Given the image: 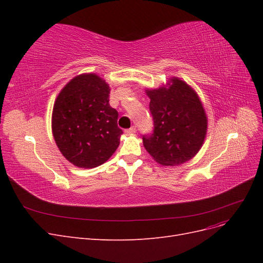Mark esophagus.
I'll return each instance as SVG.
<instances>
[{
    "mask_svg": "<svg viewBox=\"0 0 263 263\" xmlns=\"http://www.w3.org/2000/svg\"><path fill=\"white\" fill-rule=\"evenodd\" d=\"M136 127H130V128H128V129H126L125 130V133L126 134H135V133H136Z\"/></svg>",
    "mask_w": 263,
    "mask_h": 263,
    "instance_id": "34e87169",
    "label": "esophagus"
}]
</instances>
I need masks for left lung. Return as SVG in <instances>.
I'll return each instance as SVG.
<instances>
[{"label":"left lung","instance_id":"obj_1","mask_svg":"<svg viewBox=\"0 0 263 263\" xmlns=\"http://www.w3.org/2000/svg\"><path fill=\"white\" fill-rule=\"evenodd\" d=\"M150 99L154 132L144 135V147L162 165H179L200 151L208 132L202 102L196 92L178 78L166 86L146 90Z\"/></svg>","mask_w":263,"mask_h":263}]
</instances>
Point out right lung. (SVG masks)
<instances>
[{
  "label": "right lung",
  "mask_w": 263,
  "mask_h": 263,
  "mask_svg": "<svg viewBox=\"0 0 263 263\" xmlns=\"http://www.w3.org/2000/svg\"><path fill=\"white\" fill-rule=\"evenodd\" d=\"M109 86L94 73L73 78L55 99L51 127L55 144L79 168L107 161L119 146L123 130L118 113L109 105Z\"/></svg>",
  "instance_id": "obj_1"
}]
</instances>
